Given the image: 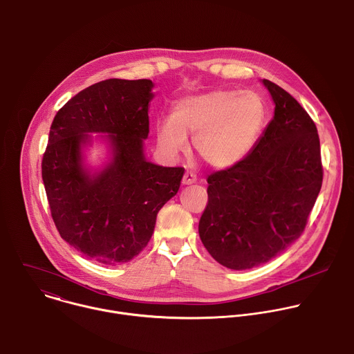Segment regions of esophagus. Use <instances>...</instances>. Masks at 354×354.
<instances>
[{"mask_svg": "<svg viewBox=\"0 0 354 354\" xmlns=\"http://www.w3.org/2000/svg\"><path fill=\"white\" fill-rule=\"evenodd\" d=\"M196 182V175L194 174H192V172H185V175H183V178H182V183L183 185H192V183H194Z\"/></svg>", "mask_w": 354, "mask_h": 354, "instance_id": "34e87169", "label": "esophagus"}]
</instances>
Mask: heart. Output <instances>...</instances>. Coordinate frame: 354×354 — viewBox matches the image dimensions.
<instances>
[{
    "label": "heart",
    "instance_id": "obj_1",
    "mask_svg": "<svg viewBox=\"0 0 354 354\" xmlns=\"http://www.w3.org/2000/svg\"><path fill=\"white\" fill-rule=\"evenodd\" d=\"M265 99L254 91L214 89L178 99L171 118L157 126V142L176 154L193 136L198 158L213 169L242 162L258 144L268 123Z\"/></svg>",
    "mask_w": 354,
    "mask_h": 354
}]
</instances>
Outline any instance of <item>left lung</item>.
Masks as SVG:
<instances>
[{
	"label": "left lung",
	"mask_w": 354,
	"mask_h": 354,
	"mask_svg": "<svg viewBox=\"0 0 354 354\" xmlns=\"http://www.w3.org/2000/svg\"><path fill=\"white\" fill-rule=\"evenodd\" d=\"M262 84L274 116L242 162L209 176V203L198 223L209 254L232 270L263 265L295 242L322 186L315 123L283 88Z\"/></svg>",
	"instance_id": "1"
}]
</instances>
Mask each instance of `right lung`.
<instances>
[{
	"label": "right lung",
	"instance_id": "right-lung-1",
	"mask_svg": "<svg viewBox=\"0 0 354 354\" xmlns=\"http://www.w3.org/2000/svg\"><path fill=\"white\" fill-rule=\"evenodd\" d=\"M153 88L151 80L100 81L71 97L50 127L41 178L53 221L67 243L99 263L137 257L180 186L183 168L156 165L144 154ZM92 133L109 148L96 169L84 158Z\"/></svg>",
	"mask_w": 354,
	"mask_h": 354
}]
</instances>
